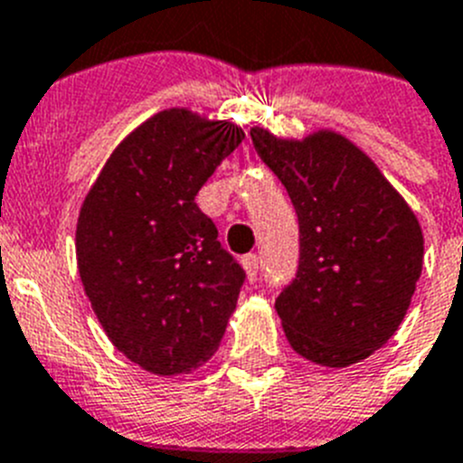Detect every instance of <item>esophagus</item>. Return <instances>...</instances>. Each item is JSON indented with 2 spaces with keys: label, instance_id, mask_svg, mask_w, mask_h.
Segmentation results:
<instances>
[{
  "label": "esophagus",
  "instance_id": "esophagus-1",
  "mask_svg": "<svg viewBox=\"0 0 463 463\" xmlns=\"http://www.w3.org/2000/svg\"><path fill=\"white\" fill-rule=\"evenodd\" d=\"M242 265H244V270H247L249 281H254L256 275H259V265H260L259 256H256V254H247L242 259Z\"/></svg>",
  "mask_w": 463,
  "mask_h": 463
}]
</instances>
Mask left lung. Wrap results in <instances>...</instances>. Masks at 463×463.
<instances>
[{"label":"left lung","mask_w":463,"mask_h":463,"mask_svg":"<svg viewBox=\"0 0 463 463\" xmlns=\"http://www.w3.org/2000/svg\"><path fill=\"white\" fill-rule=\"evenodd\" d=\"M251 142L298 216V270L275 300L288 343L328 368L371 356L401 326L421 275L412 209L335 132L287 142L254 128Z\"/></svg>","instance_id":"obj_1"}]
</instances>
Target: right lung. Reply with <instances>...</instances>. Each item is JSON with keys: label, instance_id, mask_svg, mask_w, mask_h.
Instances as JSON below:
<instances>
[{"label": "right lung", "instance_id": "1", "mask_svg": "<svg viewBox=\"0 0 463 463\" xmlns=\"http://www.w3.org/2000/svg\"><path fill=\"white\" fill-rule=\"evenodd\" d=\"M244 132L186 109L118 144L83 200L76 260L111 343L156 375L198 368L219 347L247 272L195 203Z\"/></svg>", "mask_w": 463, "mask_h": 463}]
</instances>
